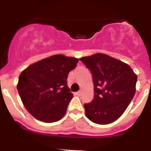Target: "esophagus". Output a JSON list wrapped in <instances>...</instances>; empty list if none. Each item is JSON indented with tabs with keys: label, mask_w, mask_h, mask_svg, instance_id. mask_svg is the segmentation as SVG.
<instances>
[{
	"label": "esophagus",
	"mask_w": 151,
	"mask_h": 151,
	"mask_svg": "<svg viewBox=\"0 0 151 151\" xmlns=\"http://www.w3.org/2000/svg\"><path fill=\"white\" fill-rule=\"evenodd\" d=\"M81 94H82V91H78L76 92V95H77V96H80V95H81Z\"/></svg>",
	"instance_id": "34e87169"
}]
</instances>
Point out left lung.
I'll use <instances>...</instances> for the list:
<instances>
[{"instance_id": "obj_1", "label": "left lung", "mask_w": 151, "mask_h": 151, "mask_svg": "<svg viewBox=\"0 0 151 151\" xmlns=\"http://www.w3.org/2000/svg\"><path fill=\"white\" fill-rule=\"evenodd\" d=\"M80 60L91 71L95 86L94 98L84 104L86 117L98 124L115 122L134 97L137 76L127 64L104 53Z\"/></svg>"}]
</instances>
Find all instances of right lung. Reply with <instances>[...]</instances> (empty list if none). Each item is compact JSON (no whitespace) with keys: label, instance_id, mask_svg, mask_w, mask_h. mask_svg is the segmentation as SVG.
Returning <instances> with one entry per match:
<instances>
[{"label":"right lung","instance_id":"1","mask_svg":"<svg viewBox=\"0 0 151 151\" xmlns=\"http://www.w3.org/2000/svg\"><path fill=\"white\" fill-rule=\"evenodd\" d=\"M77 63L74 57L53 55L21 73L17 89L24 106L35 118L52 123L64 116L73 98L67 86L68 74Z\"/></svg>","mask_w":151,"mask_h":151}]
</instances>
